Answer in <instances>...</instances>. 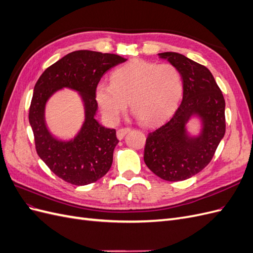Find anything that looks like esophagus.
Instances as JSON below:
<instances>
[{
    "mask_svg": "<svg viewBox=\"0 0 253 253\" xmlns=\"http://www.w3.org/2000/svg\"><path fill=\"white\" fill-rule=\"evenodd\" d=\"M131 131V128H128V127H125V128H119L118 131H117V138L119 139V140H121V139H124V137Z\"/></svg>",
    "mask_w": 253,
    "mask_h": 253,
    "instance_id": "obj_1",
    "label": "esophagus"
}]
</instances>
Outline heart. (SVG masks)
Returning a JSON list of instances; mask_svg holds the SVG:
<instances>
[{"label":"heart","instance_id":"heart-1","mask_svg":"<svg viewBox=\"0 0 253 253\" xmlns=\"http://www.w3.org/2000/svg\"><path fill=\"white\" fill-rule=\"evenodd\" d=\"M182 89L180 73L174 65L133 60L112 74V84H99L96 98L108 120L117 121L129 103L135 116L151 126L173 114Z\"/></svg>","mask_w":253,"mask_h":253}]
</instances>
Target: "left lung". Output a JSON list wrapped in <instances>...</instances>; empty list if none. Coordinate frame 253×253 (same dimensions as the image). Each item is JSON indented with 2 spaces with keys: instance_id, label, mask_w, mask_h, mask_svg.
<instances>
[{
  "instance_id": "obj_1",
  "label": "left lung",
  "mask_w": 253,
  "mask_h": 253,
  "mask_svg": "<svg viewBox=\"0 0 253 253\" xmlns=\"http://www.w3.org/2000/svg\"><path fill=\"white\" fill-rule=\"evenodd\" d=\"M158 56L180 73L182 100L169 120L149 133L143 159L162 179L185 180L211 162L224 138L225 99L206 66L178 52H160ZM192 120L199 122L197 133L188 129Z\"/></svg>"
}]
</instances>
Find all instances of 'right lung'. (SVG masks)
Segmentation results:
<instances>
[{"label":"right lung","instance_id":"add662e5","mask_svg":"<svg viewBox=\"0 0 253 253\" xmlns=\"http://www.w3.org/2000/svg\"><path fill=\"white\" fill-rule=\"evenodd\" d=\"M126 59L114 53L77 50L61 58L44 71L37 81L29 109L38 155L58 177L75 186L95 182L109 172L113 153L119 140L115 128L96 120V88L106 71ZM68 88L79 93L84 120L79 132L63 140L51 133L44 120L49 99Z\"/></svg>","mask_w":253,"mask_h":253}]
</instances>
